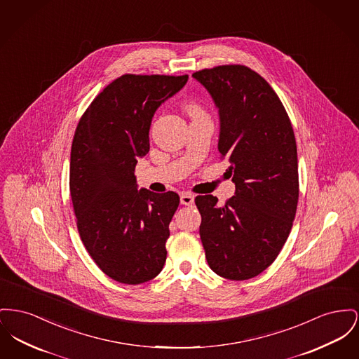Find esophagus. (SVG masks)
Instances as JSON below:
<instances>
[{
	"mask_svg": "<svg viewBox=\"0 0 359 359\" xmlns=\"http://www.w3.org/2000/svg\"><path fill=\"white\" fill-rule=\"evenodd\" d=\"M180 202H182V205L192 206L194 205V195L191 192H183L180 195Z\"/></svg>",
	"mask_w": 359,
	"mask_h": 359,
	"instance_id": "1",
	"label": "esophagus"
}]
</instances>
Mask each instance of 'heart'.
Here are the masks:
<instances>
[{
    "instance_id": "b5f03b06",
    "label": "heart",
    "mask_w": 359,
    "mask_h": 359,
    "mask_svg": "<svg viewBox=\"0 0 359 359\" xmlns=\"http://www.w3.org/2000/svg\"><path fill=\"white\" fill-rule=\"evenodd\" d=\"M187 111H189V114H190L191 116H198V115L205 114L203 109H202L201 107L196 106V104H189V106H187Z\"/></svg>"
}]
</instances>
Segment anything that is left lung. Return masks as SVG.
<instances>
[{
  "label": "left lung",
  "instance_id": "left-lung-1",
  "mask_svg": "<svg viewBox=\"0 0 359 359\" xmlns=\"http://www.w3.org/2000/svg\"><path fill=\"white\" fill-rule=\"evenodd\" d=\"M192 77L219 109L218 150L236 186L224 205L212 195L195 198L201 240L215 274L250 279L274 262L293 226L299 195L294 131L271 85L248 66L221 65Z\"/></svg>",
  "mask_w": 359,
  "mask_h": 359
}]
</instances>
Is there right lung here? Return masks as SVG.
<instances>
[{"label": "right lung", "mask_w": 359, "mask_h": 359, "mask_svg": "<svg viewBox=\"0 0 359 359\" xmlns=\"http://www.w3.org/2000/svg\"><path fill=\"white\" fill-rule=\"evenodd\" d=\"M189 76L123 74L85 109L73 137L69 187L85 250L116 282L140 285L160 274L167 259L176 192L137 191V158L149 151L156 109Z\"/></svg>", "instance_id": "add662e5"}]
</instances>
